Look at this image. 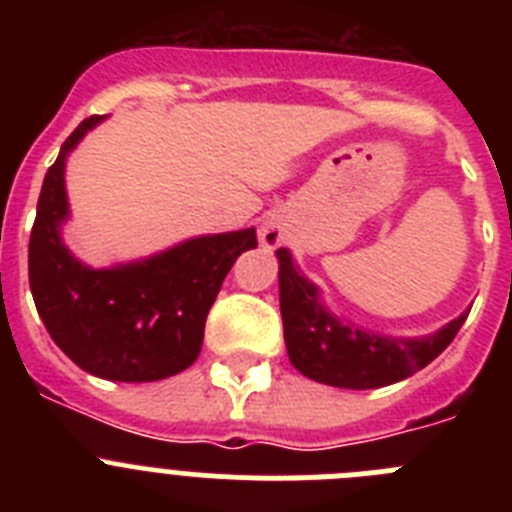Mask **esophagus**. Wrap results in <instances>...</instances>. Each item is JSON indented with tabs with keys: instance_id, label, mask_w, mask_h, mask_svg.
I'll return each mask as SVG.
<instances>
[{
	"instance_id": "obj_1",
	"label": "esophagus",
	"mask_w": 512,
	"mask_h": 512,
	"mask_svg": "<svg viewBox=\"0 0 512 512\" xmlns=\"http://www.w3.org/2000/svg\"><path fill=\"white\" fill-rule=\"evenodd\" d=\"M259 241L264 243L266 248H277L279 243L284 241V228L277 217H266L259 228Z\"/></svg>"
}]
</instances>
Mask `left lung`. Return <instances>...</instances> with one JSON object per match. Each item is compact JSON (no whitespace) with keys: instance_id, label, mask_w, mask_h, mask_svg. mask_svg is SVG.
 <instances>
[{"instance_id":"8db88e82","label":"left lung","mask_w":512,"mask_h":512,"mask_svg":"<svg viewBox=\"0 0 512 512\" xmlns=\"http://www.w3.org/2000/svg\"><path fill=\"white\" fill-rule=\"evenodd\" d=\"M279 307L292 366L315 382L346 390L387 387L431 364L454 341L469 312L425 338L379 336L343 323L320 302L318 287L300 274L287 248H279Z\"/></svg>"}]
</instances>
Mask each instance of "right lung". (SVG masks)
<instances>
[{"instance_id": "1", "label": "right lung", "mask_w": 512, "mask_h": 512, "mask_svg": "<svg viewBox=\"0 0 512 512\" xmlns=\"http://www.w3.org/2000/svg\"><path fill=\"white\" fill-rule=\"evenodd\" d=\"M92 115L66 138L38 197L27 271L38 315L76 366L112 382L174 377L202 351L205 320L230 266L256 248V230L200 235L151 259L92 269L66 248V156L97 128Z\"/></svg>"}]
</instances>
